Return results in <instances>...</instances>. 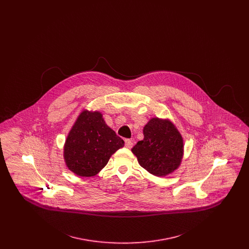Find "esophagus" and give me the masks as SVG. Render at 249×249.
Returning a JSON list of instances; mask_svg holds the SVG:
<instances>
[{
	"mask_svg": "<svg viewBox=\"0 0 249 249\" xmlns=\"http://www.w3.org/2000/svg\"><path fill=\"white\" fill-rule=\"evenodd\" d=\"M133 145V142L130 139H125V146L128 148H131Z\"/></svg>",
	"mask_w": 249,
	"mask_h": 249,
	"instance_id": "34e87169",
	"label": "esophagus"
}]
</instances>
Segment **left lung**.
Masks as SVG:
<instances>
[{
    "mask_svg": "<svg viewBox=\"0 0 249 249\" xmlns=\"http://www.w3.org/2000/svg\"><path fill=\"white\" fill-rule=\"evenodd\" d=\"M143 139L132 148L138 162L156 177H165L177 170L183 156V139L168 120L150 119L143 128Z\"/></svg>",
    "mask_w": 249,
    "mask_h": 249,
    "instance_id": "obj_1",
    "label": "left lung"
}]
</instances>
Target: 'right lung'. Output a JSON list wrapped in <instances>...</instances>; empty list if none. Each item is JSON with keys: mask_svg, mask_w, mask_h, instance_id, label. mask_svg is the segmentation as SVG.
Segmentation results:
<instances>
[{"mask_svg": "<svg viewBox=\"0 0 249 249\" xmlns=\"http://www.w3.org/2000/svg\"><path fill=\"white\" fill-rule=\"evenodd\" d=\"M124 141L110 129L99 112L84 111L66 139L64 159L68 168L80 177H93L107 165Z\"/></svg>", "mask_w": 249, "mask_h": 249, "instance_id": "right-lung-1", "label": "right lung"}]
</instances>
